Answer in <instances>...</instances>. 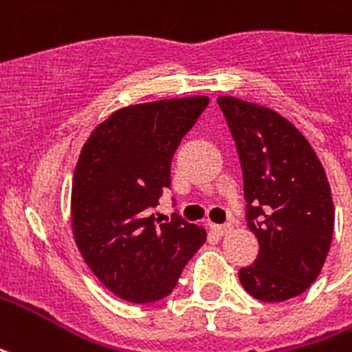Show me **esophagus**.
Listing matches in <instances>:
<instances>
[{"label": "esophagus", "mask_w": 352, "mask_h": 352, "mask_svg": "<svg viewBox=\"0 0 352 352\" xmlns=\"http://www.w3.org/2000/svg\"><path fill=\"white\" fill-rule=\"evenodd\" d=\"M210 231H212L214 235L223 236L226 233H229V231H231V226H229V223H223V226H210Z\"/></svg>", "instance_id": "esophagus-1"}]
</instances>
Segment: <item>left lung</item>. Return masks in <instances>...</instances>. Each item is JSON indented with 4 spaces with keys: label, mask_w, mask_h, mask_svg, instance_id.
Masks as SVG:
<instances>
[{
    "label": "left lung",
    "mask_w": 352,
    "mask_h": 352,
    "mask_svg": "<svg viewBox=\"0 0 352 352\" xmlns=\"http://www.w3.org/2000/svg\"><path fill=\"white\" fill-rule=\"evenodd\" d=\"M241 160L246 220L256 263L239 270L250 295L283 302L317 280L334 233V203L322 164L302 132L278 111L218 96Z\"/></svg>",
    "instance_id": "1"
}]
</instances>
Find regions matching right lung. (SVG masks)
<instances>
[{
  "label": "right lung",
  "mask_w": 352,
  "mask_h": 352,
  "mask_svg": "<svg viewBox=\"0 0 352 352\" xmlns=\"http://www.w3.org/2000/svg\"><path fill=\"white\" fill-rule=\"evenodd\" d=\"M207 104V96H186L121 108L91 132L80 153L72 235L93 274L123 300H162L207 241L205 229L177 214H149L171 183L179 143Z\"/></svg>",
  "instance_id": "obj_1"
}]
</instances>
